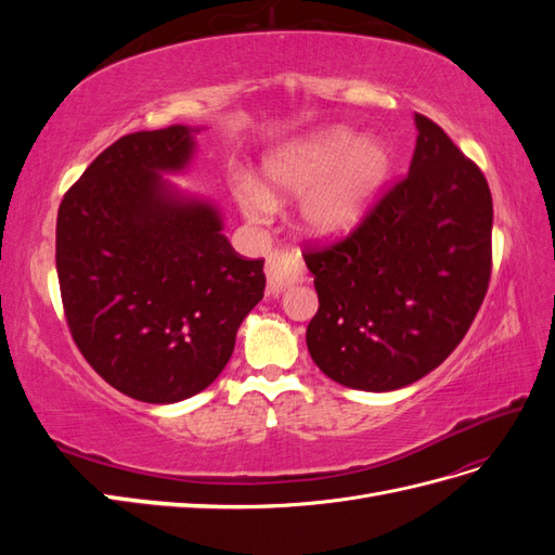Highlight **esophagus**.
<instances>
[{
    "mask_svg": "<svg viewBox=\"0 0 555 555\" xmlns=\"http://www.w3.org/2000/svg\"><path fill=\"white\" fill-rule=\"evenodd\" d=\"M300 278H304V261H300L296 251H273L266 259V280L271 294H282Z\"/></svg>",
    "mask_w": 555,
    "mask_h": 555,
    "instance_id": "34e87169",
    "label": "esophagus"
}]
</instances>
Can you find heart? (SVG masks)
Segmentation results:
<instances>
[{
    "label": "heart",
    "mask_w": 555,
    "mask_h": 555,
    "mask_svg": "<svg viewBox=\"0 0 555 555\" xmlns=\"http://www.w3.org/2000/svg\"><path fill=\"white\" fill-rule=\"evenodd\" d=\"M393 171L391 147L349 127L300 139L266 164V184H245L238 201L255 222L282 201L300 198L296 227L314 241H338L359 229Z\"/></svg>",
    "instance_id": "heart-1"
}]
</instances>
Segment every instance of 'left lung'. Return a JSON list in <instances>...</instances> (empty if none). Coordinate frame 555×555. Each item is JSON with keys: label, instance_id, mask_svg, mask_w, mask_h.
<instances>
[{"label": "left lung", "instance_id": "obj_1", "mask_svg": "<svg viewBox=\"0 0 555 555\" xmlns=\"http://www.w3.org/2000/svg\"><path fill=\"white\" fill-rule=\"evenodd\" d=\"M408 176L340 243L308 247L319 310L308 351L349 389L396 391L463 340L489 289V182L442 127L414 115Z\"/></svg>", "mask_w": 555, "mask_h": 555}]
</instances>
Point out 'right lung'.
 <instances>
[{
  "mask_svg": "<svg viewBox=\"0 0 555 555\" xmlns=\"http://www.w3.org/2000/svg\"><path fill=\"white\" fill-rule=\"evenodd\" d=\"M198 129L117 139L57 210L66 324L113 389L169 405L224 371L243 319L263 298V259H243L222 215L164 178L194 157Z\"/></svg>",
  "mask_w": 555,
  "mask_h": 555,
  "instance_id": "right-lung-1",
  "label": "right lung"
}]
</instances>
